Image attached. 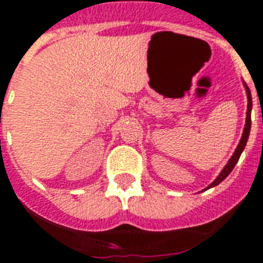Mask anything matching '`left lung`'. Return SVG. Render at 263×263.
<instances>
[{
  "instance_id": "left-lung-1",
  "label": "left lung",
  "mask_w": 263,
  "mask_h": 263,
  "mask_svg": "<svg viewBox=\"0 0 263 263\" xmlns=\"http://www.w3.org/2000/svg\"><path fill=\"white\" fill-rule=\"evenodd\" d=\"M245 87H246V93H248V111H246L245 129H243V134H242V138H241V140H239L238 147H237V149L234 151L233 156L230 157V160L228 161V164L225 165V168L222 170V172L218 175V177H217V179L212 182L211 185L208 186V189L212 188V186L218 185L221 181H223V180L227 179L228 176H229V173L233 171V168H234V165L237 164V161H238L239 156H241V154H242V151L245 149V145H246V143H248L249 134H250V127H252V106H253V103H252V93H250V90H249V87L246 86V84H245Z\"/></svg>"
}]
</instances>
